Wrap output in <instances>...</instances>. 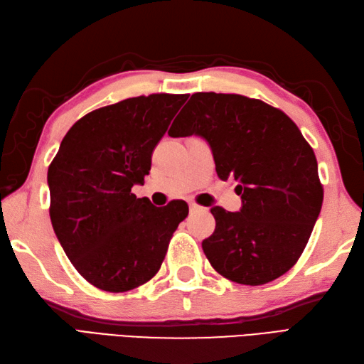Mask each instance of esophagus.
<instances>
[{
	"label": "esophagus",
	"mask_w": 364,
	"mask_h": 364,
	"mask_svg": "<svg viewBox=\"0 0 364 364\" xmlns=\"http://www.w3.org/2000/svg\"><path fill=\"white\" fill-rule=\"evenodd\" d=\"M200 208H202V207L198 205V203L190 202V211H198V210H200Z\"/></svg>",
	"instance_id": "obj_1"
}]
</instances>
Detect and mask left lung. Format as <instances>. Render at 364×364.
Returning <instances> with one entry per match:
<instances>
[{"instance_id":"8db88e82","label":"left lung","mask_w":364,"mask_h":364,"mask_svg":"<svg viewBox=\"0 0 364 364\" xmlns=\"http://www.w3.org/2000/svg\"><path fill=\"white\" fill-rule=\"evenodd\" d=\"M208 141L219 179H235L242 207H213V235L202 241L219 274L261 286L289 272L312 233L323 185L312 146L278 108L239 94L196 92L168 131Z\"/></svg>"}]
</instances>
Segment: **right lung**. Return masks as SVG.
Listing matches in <instances>:
<instances>
[{
	"label": "right lung",
	"mask_w": 364,
	"mask_h": 364,
	"mask_svg": "<svg viewBox=\"0 0 364 364\" xmlns=\"http://www.w3.org/2000/svg\"><path fill=\"white\" fill-rule=\"evenodd\" d=\"M188 94L132 97L70 128L48 170L50 223L69 261L97 289L128 291L161 269L183 200L154 207L131 188L151 170L159 140Z\"/></svg>",
	"instance_id": "obj_1"
}]
</instances>
